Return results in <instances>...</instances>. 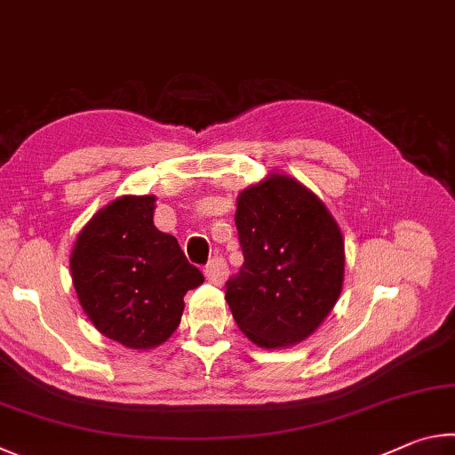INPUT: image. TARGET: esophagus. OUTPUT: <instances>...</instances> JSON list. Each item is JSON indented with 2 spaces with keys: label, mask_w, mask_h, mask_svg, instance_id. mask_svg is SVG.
<instances>
[{
  "label": "esophagus",
  "mask_w": 455,
  "mask_h": 455,
  "mask_svg": "<svg viewBox=\"0 0 455 455\" xmlns=\"http://www.w3.org/2000/svg\"><path fill=\"white\" fill-rule=\"evenodd\" d=\"M228 275H229V267H228L226 259H223V258H213L210 264L205 266L207 282H212L215 285H221L223 282L228 280Z\"/></svg>",
  "instance_id": "1"
}]
</instances>
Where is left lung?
I'll use <instances>...</instances> for the list:
<instances>
[{"label": "left lung", "instance_id": "8db88e82", "mask_svg": "<svg viewBox=\"0 0 455 455\" xmlns=\"http://www.w3.org/2000/svg\"><path fill=\"white\" fill-rule=\"evenodd\" d=\"M243 250L226 299L245 338L266 349L301 344L344 285V235L328 207L291 175L272 172L237 196Z\"/></svg>", "mask_w": 455, "mask_h": 455}]
</instances>
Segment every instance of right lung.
Here are the masks:
<instances>
[{"label": "right lung", "instance_id": "1", "mask_svg": "<svg viewBox=\"0 0 455 455\" xmlns=\"http://www.w3.org/2000/svg\"><path fill=\"white\" fill-rule=\"evenodd\" d=\"M156 196H122L93 215L69 256L79 306L103 336L130 349L178 330L186 291L204 275L173 235L154 226Z\"/></svg>", "mask_w": 455, "mask_h": 455}]
</instances>
